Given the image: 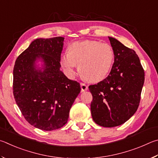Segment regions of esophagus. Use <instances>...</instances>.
I'll return each mask as SVG.
<instances>
[{"label": "esophagus", "mask_w": 158, "mask_h": 158, "mask_svg": "<svg viewBox=\"0 0 158 158\" xmlns=\"http://www.w3.org/2000/svg\"><path fill=\"white\" fill-rule=\"evenodd\" d=\"M81 91L82 92H85V91L87 90L88 86L86 85L83 83V82H81Z\"/></svg>", "instance_id": "34e87169"}]
</instances>
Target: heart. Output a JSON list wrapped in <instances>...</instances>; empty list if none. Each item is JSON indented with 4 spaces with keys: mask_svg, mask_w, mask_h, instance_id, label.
<instances>
[{
    "mask_svg": "<svg viewBox=\"0 0 158 158\" xmlns=\"http://www.w3.org/2000/svg\"><path fill=\"white\" fill-rule=\"evenodd\" d=\"M114 58V51L110 44L85 40L71 44L69 52H64L61 55L60 63L69 76L76 74L78 65L80 72L85 79L96 82L107 76Z\"/></svg>",
    "mask_w": 158,
    "mask_h": 158,
    "instance_id": "heart-1",
    "label": "heart"
}]
</instances>
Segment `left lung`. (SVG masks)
Instances as JSON below:
<instances>
[{
	"mask_svg": "<svg viewBox=\"0 0 158 158\" xmlns=\"http://www.w3.org/2000/svg\"><path fill=\"white\" fill-rule=\"evenodd\" d=\"M114 62L107 77L89 86L93 100V120L103 127H115L128 121L139 107L144 82V70L136 52L110 37Z\"/></svg>",
	"mask_w": 158,
	"mask_h": 158,
	"instance_id": "obj_1",
	"label": "left lung"
}]
</instances>
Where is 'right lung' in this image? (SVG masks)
Here are the masks:
<instances>
[{
	"mask_svg": "<svg viewBox=\"0 0 158 158\" xmlns=\"http://www.w3.org/2000/svg\"><path fill=\"white\" fill-rule=\"evenodd\" d=\"M64 37L37 39L19 55L13 70V94L22 114L30 125L46 131L62 128L81 92V85L62 71L60 57ZM38 57L45 64L36 70Z\"/></svg>",
	"mask_w": 158,
	"mask_h": 158,
	"instance_id": "right-lung-1",
	"label": "right lung"
}]
</instances>
